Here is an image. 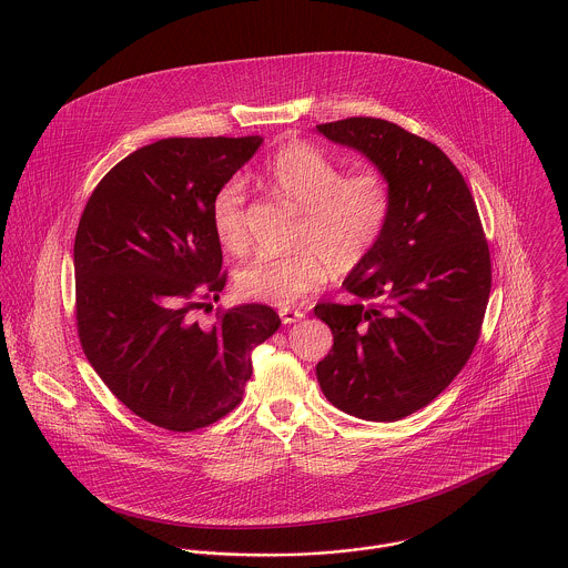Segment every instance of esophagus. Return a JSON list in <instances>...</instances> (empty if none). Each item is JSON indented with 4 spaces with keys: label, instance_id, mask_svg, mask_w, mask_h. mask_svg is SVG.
Listing matches in <instances>:
<instances>
[{
    "label": "esophagus",
    "instance_id": "1",
    "mask_svg": "<svg viewBox=\"0 0 568 568\" xmlns=\"http://www.w3.org/2000/svg\"><path fill=\"white\" fill-rule=\"evenodd\" d=\"M278 316H281V321L285 323V325H292V323H298V321H303L305 318V312L303 310H281L278 312Z\"/></svg>",
    "mask_w": 568,
    "mask_h": 568
}]
</instances>
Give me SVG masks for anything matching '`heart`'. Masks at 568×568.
<instances>
[{
    "mask_svg": "<svg viewBox=\"0 0 568 568\" xmlns=\"http://www.w3.org/2000/svg\"><path fill=\"white\" fill-rule=\"evenodd\" d=\"M258 181L274 196L303 212L292 256H258L236 276L245 298L292 307L312 296L332 274L358 267L383 239L392 214L387 179L372 168L343 174L321 148L292 141L263 165ZM245 190L227 181L212 199L210 216L219 243L239 254L247 247Z\"/></svg>",
    "mask_w": 568,
    "mask_h": 568,
    "instance_id": "heart-1",
    "label": "heart"
}]
</instances>
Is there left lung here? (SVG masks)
<instances>
[{"label": "left lung", "mask_w": 568, "mask_h": 568, "mask_svg": "<svg viewBox=\"0 0 568 568\" xmlns=\"http://www.w3.org/2000/svg\"><path fill=\"white\" fill-rule=\"evenodd\" d=\"M387 179L392 214L343 287L372 301L321 303L334 334L316 365L341 412L394 423L427 407L469 361L491 292V258L474 196L449 156L396 123L352 116L316 125Z\"/></svg>", "instance_id": "left-lung-1"}]
</instances>
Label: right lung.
Segmentation results:
<instances>
[{
    "mask_svg": "<svg viewBox=\"0 0 568 568\" xmlns=\"http://www.w3.org/2000/svg\"><path fill=\"white\" fill-rule=\"evenodd\" d=\"M263 136L161 139L119 161L94 187L74 236L77 327L85 358L139 418L194 432L232 412L252 352L281 325L261 303L192 321L196 294L221 292L212 199Z\"/></svg>",
    "mask_w": 568,
    "mask_h": 568,
    "instance_id": "right-lung-1",
    "label": "right lung"
}]
</instances>
